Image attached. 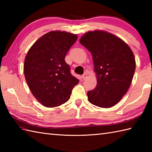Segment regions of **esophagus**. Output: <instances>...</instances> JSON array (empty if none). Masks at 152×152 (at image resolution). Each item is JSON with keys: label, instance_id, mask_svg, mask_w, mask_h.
<instances>
[{"label": "esophagus", "instance_id": "34e87169", "mask_svg": "<svg viewBox=\"0 0 152 152\" xmlns=\"http://www.w3.org/2000/svg\"><path fill=\"white\" fill-rule=\"evenodd\" d=\"M87 78H88V74H87L86 73L83 74V75H82V78H83V80H85V79H86Z\"/></svg>", "mask_w": 152, "mask_h": 152}]
</instances>
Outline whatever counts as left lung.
Segmentation results:
<instances>
[{
	"label": "left lung",
	"mask_w": 152,
	"mask_h": 152,
	"mask_svg": "<svg viewBox=\"0 0 152 152\" xmlns=\"http://www.w3.org/2000/svg\"><path fill=\"white\" fill-rule=\"evenodd\" d=\"M80 42L91 53L97 78L95 88L88 92L89 101L110 108L129 88L136 67L133 51L120 38L102 31L88 32Z\"/></svg>",
	"instance_id": "8db88e82"
}]
</instances>
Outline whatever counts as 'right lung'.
Segmentation results:
<instances>
[{
  "label": "right lung",
  "mask_w": 152,
  "mask_h": 152,
  "mask_svg": "<svg viewBox=\"0 0 152 152\" xmlns=\"http://www.w3.org/2000/svg\"><path fill=\"white\" fill-rule=\"evenodd\" d=\"M76 34L51 31L28 50L24 74L33 95L46 107H56L68 101L79 80L70 73L66 54L76 42Z\"/></svg>",
  "instance_id": "obj_1"
}]
</instances>
